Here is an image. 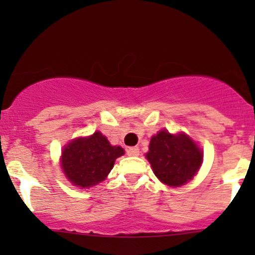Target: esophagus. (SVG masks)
Wrapping results in <instances>:
<instances>
[{
  "label": "esophagus",
  "mask_w": 255,
  "mask_h": 255,
  "mask_svg": "<svg viewBox=\"0 0 255 255\" xmlns=\"http://www.w3.org/2000/svg\"><path fill=\"white\" fill-rule=\"evenodd\" d=\"M128 156H137L139 154V148L137 147H129L127 150Z\"/></svg>",
  "instance_id": "esophagus-1"
}]
</instances>
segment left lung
Segmentation results:
<instances>
[{
  "label": "left lung",
  "mask_w": 255,
  "mask_h": 255,
  "mask_svg": "<svg viewBox=\"0 0 255 255\" xmlns=\"http://www.w3.org/2000/svg\"><path fill=\"white\" fill-rule=\"evenodd\" d=\"M146 158L163 183L178 187L192 180L203 162V153L186 134L172 135L162 130L152 136Z\"/></svg>",
  "instance_id": "1"
}]
</instances>
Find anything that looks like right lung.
I'll return each mask as SVG.
<instances>
[{"label":"right lung","mask_w":255,"mask_h":255,"mask_svg":"<svg viewBox=\"0 0 255 255\" xmlns=\"http://www.w3.org/2000/svg\"><path fill=\"white\" fill-rule=\"evenodd\" d=\"M125 153L120 146H111L102 133L79 137L69 142L62 152V169L67 178L79 187L95 186L104 180L115 159Z\"/></svg>","instance_id":"obj_1"}]
</instances>
